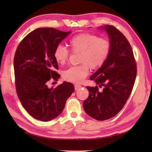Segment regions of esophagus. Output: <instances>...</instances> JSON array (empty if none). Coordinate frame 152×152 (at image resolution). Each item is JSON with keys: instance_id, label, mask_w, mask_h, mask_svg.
Listing matches in <instances>:
<instances>
[{"instance_id": "esophagus-1", "label": "esophagus", "mask_w": 152, "mask_h": 152, "mask_svg": "<svg viewBox=\"0 0 152 152\" xmlns=\"http://www.w3.org/2000/svg\"><path fill=\"white\" fill-rule=\"evenodd\" d=\"M81 88H82V86L79 85V84H75V85H74V88H75L76 91H77V90H79Z\"/></svg>"}]
</instances>
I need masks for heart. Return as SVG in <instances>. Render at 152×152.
Here are the masks:
<instances>
[{
    "label": "heart",
    "mask_w": 152,
    "mask_h": 152,
    "mask_svg": "<svg viewBox=\"0 0 152 152\" xmlns=\"http://www.w3.org/2000/svg\"><path fill=\"white\" fill-rule=\"evenodd\" d=\"M69 45L74 52L80 53L79 62L81 65L72 66L63 72V78L67 81L80 83L88 76L90 68L99 69L109 57L110 43L105 38L96 35L82 33L72 37ZM70 56V52L62 45H58L53 52V57L58 64L64 65Z\"/></svg>",
    "instance_id": "heart-1"
}]
</instances>
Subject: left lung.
Here are the masks:
<instances>
[{"mask_svg":"<svg viewBox=\"0 0 152 152\" xmlns=\"http://www.w3.org/2000/svg\"><path fill=\"white\" fill-rule=\"evenodd\" d=\"M110 43L107 61L90 77L98 86H86L88 99L83 103L87 115L98 121L115 117L124 107L134 85L137 68L133 51L126 37L112 25L99 27Z\"/></svg>","mask_w":152,"mask_h":152,"instance_id":"1","label":"left lung"}]
</instances>
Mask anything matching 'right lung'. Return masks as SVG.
Instances as JSON below:
<instances>
[{"mask_svg":"<svg viewBox=\"0 0 152 152\" xmlns=\"http://www.w3.org/2000/svg\"><path fill=\"white\" fill-rule=\"evenodd\" d=\"M71 33L54 28H39L19 43L14 57L17 93L24 109L35 119L49 121L62 112L67 99L74 91L70 82L49 88L51 78L57 80L55 49Z\"/></svg>","mask_w":152,"mask_h":152,"instance_id":"add662e5","label":"right lung"}]
</instances>
